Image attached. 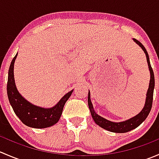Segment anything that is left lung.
<instances>
[{
    "label": "left lung",
    "instance_id": "1",
    "mask_svg": "<svg viewBox=\"0 0 159 159\" xmlns=\"http://www.w3.org/2000/svg\"><path fill=\"white\" fill-rule=\"evenodd\" d=\"M133 41L142 48L145 52V55H146L147 62H148V68L150 70V82H149V86L148 91L146 94V99H145V104L144 108L137 115L134 116L133 118H130V119L126 120V121H121V122H113V121H108V120L105 119V118H102L100 115H98L95 111H94V108H93L92 103L91 101V94H90V91H89V96H88V103H89V107L90 111H91V115L92 116L93 119H94V122L100 126L102 129L108 130V131H111V132L115 133H125L128 131H131V130L136 129L139 127L148 117L149 112L152 109V101H153V92H154V88H155V77H154V72L152 70V66H151L150 61H149L148 54L147 52L146 49L144 47L143 44L139 41L138 40L133 38Z\"/></svg>",
    "mask_w": 159,
    "mask_h": 159
}]
</instances>
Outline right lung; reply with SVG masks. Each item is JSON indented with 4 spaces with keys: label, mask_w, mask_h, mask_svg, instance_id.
<instances>
[{
    "label": "right lung",
    "mask_w": 159,
    "mask_h": 159,
    "mask_svg": "<svg viewBox=\"0 0 159 159\" xmlns=\"http://www.w3.org/2000/svg\"><path fill=\"white\" fill-rule=\"evenodd\" d=\"M17 56V54L14 56L11 63L7 84V97L14 113L20 118V121L28 127L44 129L54 125L60 119L64 106L71 95L73 90L65 94L57 105L52 108H41L30 103L18 92L15 85L14 65Z\"/></svg>",
    "instance_id": "add662e5"
}]
</instances>
